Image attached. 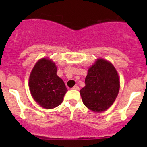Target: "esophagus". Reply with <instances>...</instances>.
Listing matches in <instances>:
<instances>
[{"instance_id": "esophagus-1", "label": "esophagus", "mask_w": 147, "mask_h": 147, "mask_svg": "<svg viewBox=\"0 0 147 147\" xmlns=\"http://www.w3.org/2000/svg\"><path fill=\"white\" fill-rule=\"evenodd\" d=\"M72 89H73V90H78V89H79V87H78V85H75V86H74L73 87H72Z\"/></svg>"}]
</instances>
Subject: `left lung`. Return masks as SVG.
Wrapping results in <instances>:
<instances>
[{"mask_svg":"<svg viewBox=\"0 0 147 147\" xmlns=\"http://www.w3.org/2000/svg\"><path fill=\"white\" fill-rule=\"evenodd\" d=\"M119 90V76L115 68L107 60L98 59L89 69L85 86L80 93L88 109L100 112L114 103Z\"/></svg>","mask_w":147,"mask_h":147,"instance_id":"obj_1","label":"left lung"}]
</instances>
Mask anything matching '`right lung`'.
Instances as JSON below:
<instances>
[{
	"label": "right lung",
	"mask_w": 147,
	"mask_h": 147,
	"mask_svg": "<svg viewBox=\"0 0 147 147\" xmlns=\"http://www.w3.org/2000/svg\"><path fill=\"white\" fill-rule=\"evenodd\" d=\"M29 87L35 101L45 109L60 105L67 91L63 80L57 75L55 63L45 58L34 66L30 75Z\"/></svg>",
	"instance_id": "add662e5"
}]
</instances>
